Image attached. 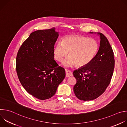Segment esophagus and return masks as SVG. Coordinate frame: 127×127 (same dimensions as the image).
Returning a JSON list of instances; mask_svg holds the SVG:
<instances>
[{"label":"esophagus","mask_w":127,"mask_h":127,"mask_svg":"<svg viewBox=\"0 0 127 127\" xmlns=\"http://www.w3.org/2000/svg\"><path fill=\"white\" fill-rule=\"evenodd\" d=\"M65 72H66V76L67 77H69L73 75L72 72H71V71L68 69H65Z\"/></svg>","instance_id":"34e87169"}]
</instances>
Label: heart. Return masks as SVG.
I'll list each match as a JSON object with an SVG mask.
<instances>
[{
  "instance_id": "heart-1",
  "label": "heart",
  "mask_w": 127,
  "mask_h": 127,
  "mask_svg": "<svg viewBox=\"0 0 127 127\" xmlns=\"http://www.w3.org/2000/svg\"><path fill=\"white\" fill-rule=\"evenodd\" d=\"M97 42L92 38L83 36L68 35L64 37L61 42H58L53 48V55L58 61H62V65L69 67L75 64L84 67L91 62L98 51Z\"/></svg>"
}]
</instances>
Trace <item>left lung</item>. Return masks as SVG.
Returning a JSON list of instances; mask_svg holds the SVG:
<instances>
[{
	"label": "left lung",
	"mask_w": 127,
	"mask_h": 127,
	"mask_svg": "<svg viewBox=\"0 0 127 127\" xmlns=\"http://www.w3.org/2000/svg\"><path fill=\"white\" fill-rule=\"evenodd\" d=\"M90 33H94L90 32ZM99 50L87 65L73 72L77 82L73 90L76 96L83 101L92 100L101 95L110 84L115 67L114 52L107 38L100 32Z\"/></svg>",
	"instance_id": "1"
}]
</instances>
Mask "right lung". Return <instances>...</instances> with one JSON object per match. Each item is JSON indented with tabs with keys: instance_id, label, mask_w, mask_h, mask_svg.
I'll list each match as a JSON object with an SVG mask.
<instances>
[{
	"instance_id": "1",
	"label": "right lung",
	"mask_w": 127,
	"mask_h": 127,
	"mask_svg": "<svg viewBox=\"0 0 127 127\" xmlns=\"http://www.w3.org/2000/svg\"><path fill=\"white\" fill-rule=\"evenodd\" d=\"M53 28L32 32L18 51L17 74L26 91L45 100L55 94L65 77L64 68L54 60L53 48L59 32Z\"/></svg>"
}]
</instances>
